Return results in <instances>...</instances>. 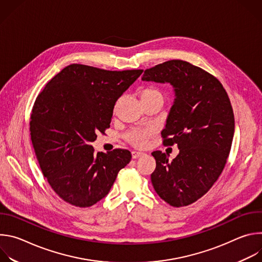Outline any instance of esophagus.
<instances>
[{
    "label": "esophagus",
    "mask_w": 262,
    "mask_h": 262,
    "mask_svg": "<svg viewBox=\"0 0 262 262\" xmlns=\"http://www.w3.org/2000/svg\"><path fill=\"white\" fill-rule=\"evenodd\" d=\"M145 154L144 152H141V151H133L132 152V157H133V159H138V158H140V157H142V156H144Z\"/></svg>",
    "instance_id": "34e87169"
}]
</instances>
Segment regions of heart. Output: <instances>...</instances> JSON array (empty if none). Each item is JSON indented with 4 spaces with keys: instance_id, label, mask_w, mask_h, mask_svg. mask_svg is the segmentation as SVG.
<instances>
[{
    "instance_id": "b5f03b06",
    "label": "heart",
    "mask_w": 262,
    "mask_h": 262,
    "mask_svg": "<svg viewBox=\"0 0 262 262\" xmlns=\"http://www.w3.org/2000/svg\"><path fill=\"white\" fill-rule=\"evenodd\" d=\"M139 97L142 104L151 103V102H162L163 103V94L162 92L152 86L144 87L139 91ZM156 134L154 127L145 128H133L126 134V139L129 143L135 146H144L148 139Z\"/></svg>"
}]
</instances>
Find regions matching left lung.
I'll return each mask as SVG.
<instances>
[{"instance_id": "8db88e82", "label": "left lung", "mask_w": 262, "mask_h": 262, "mask_svg": "<svg viewBox=\"0 0 262 262\" xmlns=\"http://www.w3.org/2000/svg\"><path fill=\"white\" fill-rule=\"evenodd\" d=\"M143 81L169 83L174 103L162 130L164 145L177 144L169 161L154 151L151 182L157 194L174 207L190 205L205 195L220 177L234 135V115L226 90L212 74L182 60L146 69Z\"/></svg>"}]
</instances>
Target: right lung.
<instances>
[{
	"instance_id": "1",
	"label": "right lung",
	"mask_w": 262,
	"mask_h": 262,
	"mask_svg": "<svg viewBox=\"0 0 262 262\" xmlns=\"http://www.w3.org/2000/svg\"><path fill=\"white\" fill-rule=\"evenodd\" d=\"M142 72L70 64L37 96L30 121L34 152L52 189L67 203L94 205L130 162L126 149L95 155L90 144L110 127L117 99Z\"/></svg>"
}]
</instances>
